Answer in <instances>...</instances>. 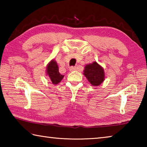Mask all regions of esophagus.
<instances>
[{
  "mask_svg": "<svg viewBox=\"0 0 147 147\" xmlns=\"http://www.w3.org/2000/svg\"><path fill=\"white\" fill-rule=\"evenodd\" d=\"M74 70H76V67H71L69 68V71H70L71 72H73V71H74Z\"/></svg>",
  "mask_w": 147,
  "mask_h": 147,
  "instance_id": "1",
  "label": "esophagus"
}]
</instances>
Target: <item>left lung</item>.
Here are the masks:
<instances>
[{
	"label": "left lung",
	"mask_w": 147,
	"mask_h": 147,
	"mask_svg": "<svg viewBox=\"0 0 147 147\" xmlns=\"http://www.w3.org/2000/svg\"><path fill=\"white\" fill-rule=\"evenodd\" d=\"M83 74L93 86H98L105 80L104 69L96 61L87 64L84 67Z\"/></svg>",
	"instance_id": "8db88e82"
}]
</instances>
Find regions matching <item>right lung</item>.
<instances>
[{
    "instance_id": "add662e5",
    "label": "right lung",
    "mask_w": 147,
    "mask_h": 147,
    "mask_svg": "<svg viewBox=\"0 0 147 147\" xmlns=\"http://www.w3.org/2000/svg\"><path fill=\"white\" fill-rule=\"evenodd\" d=\"M46 69L47 76L49 77L52 83L54 85L58 84L64 77V75H62L59 73L58 65L54 59L47 64Z\"/></svg>"
}]
</instances>
